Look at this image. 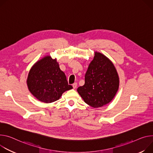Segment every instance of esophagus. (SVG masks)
Listing matches in <instances>:
<instances>
[{
	"label": "esophagus",
	"mask_w": 153,
	"mask_h": 153,
	"mask_svg": "<svg viewBox=\"0 0 153 153\" xmlns=\"http://www.w3.org/2000/svg\"><path fill=\"white\" fill-rule=\"evenodd\" d=\"M77 86V83H74V84H73V87L74 89L76 88Z\"/></svg>",
	"instance_id": "obj_1"
}]
</instances>
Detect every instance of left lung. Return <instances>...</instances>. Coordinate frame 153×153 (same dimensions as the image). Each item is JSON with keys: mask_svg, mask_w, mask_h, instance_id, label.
Returning a JSON list of instances; mask_svg holds the SVG:
<instances>
[{"mask_svg": "<svg viewBox=\"0 0 153 153\" xmlns=\"http://www.w3.org/2000/svg\"><path fill=\"white\" fill-rule=\"evenodd\" d=\"M119 87V77L115 66L107 57L95 52L85 76V84L77 92L85 103L94 108L108 104Z\"/></svg>", "mask_w": 153, "mask_h": 153, "instance_id": "left-lung-1", "label": "left lung"}]
</instances>
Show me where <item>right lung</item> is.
<instances>
[{
  "mask_svg": "<svg viewBox=\"0 0 153 153\" xmlns=\"http://www.w3.org/2000/svg\"><path fill=\"white\" fill-rule=\"evenodd\" d=\"M27 84L35 98L45 103L58 100L65 91L73 88L68 84L57 59L51 56L45 57L32 67Z\"/></svg>",
  "mask_w": 153,
  "mask_h": 153,
  "instance_id": "obj_1",
  "label": "right lung"
}]
</instances>
